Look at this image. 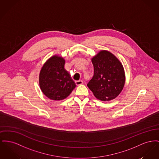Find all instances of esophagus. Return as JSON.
Masks as SVG:
<instances>
[{
  "instance_id": "obj_1",
  "label": "esophagus",
  "mask_w": 159,
  "mask_h": 159,
  "mask_svg": "<svg viewBox=\"0 0 159 159\" xmlns=\"http://www.w3.org/2000/svg\"><path fill=\"white\" fill-rule=\"evenodd\" d=\"M75 84H76V85H77V86L80 85V84H83V81L81 80H77V81H75Z\"/></svg>"
}]
</instances>
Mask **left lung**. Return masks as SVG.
Here are the masks:
<instances>
[{"label": "left lung", "instance_id": "obj_1", "mask_svg": "<svg viewBox=\"0 0 159 159\" xmlns=\"http://www.w3.org/2000/svg\"><path fill=\"white\" fill-rule=\"evenodd\" d=\"M93 75L87 84L98 99L109 101L121 92L125 73L120 61L109 52L102 50L92 59Z\"/></svg>", "mask_w": 159, "mask_h": 159}]
</instances>
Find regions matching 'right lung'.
<instances>
[{
	"label": "right lung",
	"mask_w": 159,
	"mask_h": 159,
	"mask_svg": "<svg viewBox=\"0 0 159 159\" xmlns=\"http://www.w3.org/2000/svg\"><path fill=\"white\" fill-rule=\"evenodd\" d=\"M63 57L54 56L44 64L39 73V86L44 94L51 100L66 98L76 86L64 68Z\"/></svg>",
	"instance_id": "obj_1"
}]
</instances>
